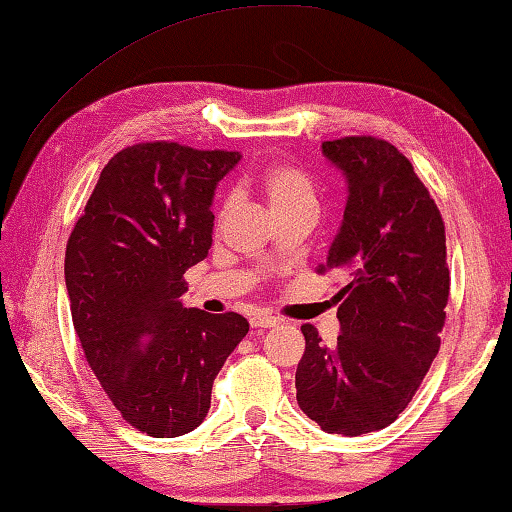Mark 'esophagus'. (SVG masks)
<instances>
[{"mask_svg":"<svg viewBox=\"0 0 512 512\" xmlns=\"http://www.w3.org/2000/svg\"><path fill=\"white\" fill-rule=\"evenodd\" d=\"M280 323V319L278 316H271V314H255L253 319H250V326L253 328H259V330H264V328H275Z\"/></svg>","mask_w":512,"mask_h":512,"instance_id":"obj_1","label":"esophagus"}]
</instances>
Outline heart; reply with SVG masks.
<instances>
[{
  "label": "heart",
  "instance_id": "obj_1",
  "mask_svg": "<svg viewBox=\"0 0 512 512\" xmlns=\"http://www.w3.org/2000/svg\"><path fill=\"white\" fill-rule=\"evenodd\" d=\"M259 189H262L271 212L280 214L300 205H316V191L303 170L287 164H271L259 173ZM230 200L223 198L216 207V221L221 223Z\"/></svg>",
  "mask_w": 512,
  "mask_h": 512
}]
</instances>
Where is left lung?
<instances>
[{
    "label": "left lung",
    "instance_id": "obj_1",
    "mask_svg": "<svg viewBox=\"0 0 512 512\" xmlns=\"http://www.w3.org/2000/svg\"><path fill=\"white\" fill-rule=\"evenodd\" d=\"M348 180L344 223L319 273L337 271V344L300 326V410L326 433L380 431L408 408L440 351L449 264L440 209L408 157L376 136L323 141Z\"/></svg>",
    "mask_w": 512,
    "mask_h": 512
}]
</instances>
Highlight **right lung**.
Instances as JSON below:
<instances>
[{"label": "right lung", "instance_id": "1", "mask_svg": "<svg viewBox=\"0 0 512 512\" xmlns=\"http://www.w3.org/2000/svg\"><path fill=\"white\" fill-rule=\"evenodd\" d=\"M239 152L136 143L102 168L66 248L84 358L136 431L177 437L207 417L212 385L248 321L182 305L184 273L212 246L218 180Z\"/></svg>", "mask_w": 512, "mask_h": 512}]
</instances>
